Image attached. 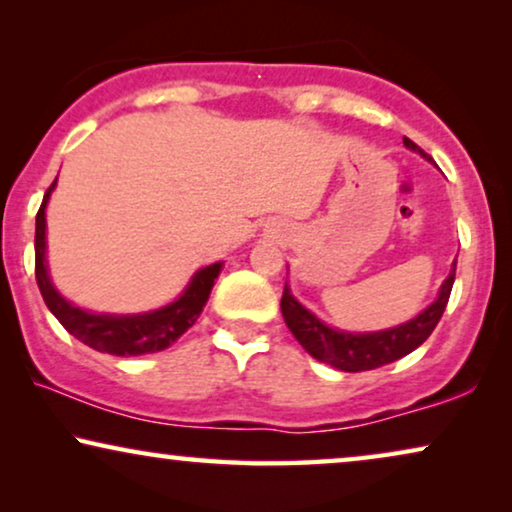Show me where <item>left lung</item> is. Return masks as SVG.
<instances>
[{"label":"left lung","mask_w":512,"mask_h":512,"mask_svg":"<svg viewBox=\"0 0 512 512\" xmlns=\"http://www.w3.org/2000/svg\"><path fill=\"white\" fill-rule=\"evenodd\" d=\"M403 142L408 149L419 151L422 156H426L412 139L403 137ZM454 272H457V268H452V272L445 279V284L440 286V296L436 298V303L426 307L419 317L408 321V324L389 328V331L356 335L333 331V328L321 324L314 314L307 312L305 307L291 296L286 286L282 296V314L286 326L291 328V333L296 335V340L305 347L307 354L328 363V366L345 370V373H361V370H373L401 359V356L410 354L412 349H417L426 338H429L433 328L438 326L440 317H443L447 300H450Z\"/></svg>","instance_id":"1"}]
</instances>
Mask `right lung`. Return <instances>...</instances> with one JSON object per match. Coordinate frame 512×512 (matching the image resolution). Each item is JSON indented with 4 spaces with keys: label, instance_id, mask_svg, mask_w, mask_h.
<instances>
[{
    "label": "right lung",
    "instance_id": "1",
    "mask_svg": "<svg viewBox=\"0 0 512 512\" xmlns=\"http://www.w3.org/2000/svg\"><path fill=\"white\" fill-rule=\"evenodd\" d=\"M55 181L48 186L37 212V233H34V275L41 296L48 310L55 314V319L81 340L83 345L97 349L102 354L114 356H139L153 354L160 349H167L179 335H184L188 328L200 317L205 307L209 291H212L214 279L219 277L221 263L209 265L195 272V277L188 284L184 296L174 300L172 305L163 310L149 314H132V317H111V314H93L79 307L69 305L58 291L53 289L51 279L46 272V202L51 195Z\"/></svg>",
    "mask_w": 512,
    "mask_h": 512
}]
</instances>
